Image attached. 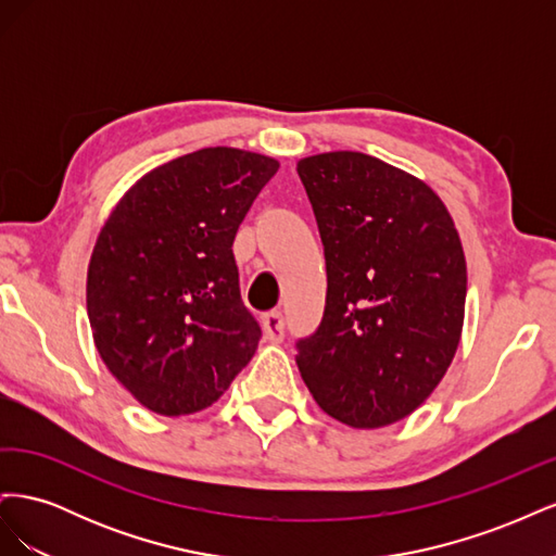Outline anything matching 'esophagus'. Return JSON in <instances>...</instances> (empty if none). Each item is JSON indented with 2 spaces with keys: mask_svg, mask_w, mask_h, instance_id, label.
I'll use <instances>...</instances> for the list:
<instances>
[{
  "mask_svg": "<svg viewBox=\"0 0 556 556\" xmlns=\"http://www.w3.org/2000/svg\"><path fill=\"white\" fill-rule=\"evenodd\" d=\"M262 329H264V336L266 341L271 343H280L282 336H285V323H282V315L278 311L274 313H266L264 319H262Z\"/></svg>",
  "mask_w": 556,
  "mask_h": 556,
  "instance_id": "34e87169",
  "label": "esophagus"
}]
</instances>
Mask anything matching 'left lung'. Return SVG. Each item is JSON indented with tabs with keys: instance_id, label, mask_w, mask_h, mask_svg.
I'll return each mask as SVG.
<instances>
[{
	"instance_id": "obj_1",
	"label": "left lung",
	"mask_w": 556,
	"mask_h": 556,
	"mask_svg": "<svg viewBox=\"0 0 556 556\" xmlns=\"http://www.w3.org/2000/svg\"><path fill=\"white\" fill-rule=\"evenodd\" d=\"M327 260L323 325L299 341L315 403L352 429L415 413L457 355L466 257L425 180L357 150L296 162Z\"/></svg>"
}]
</instances>
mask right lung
<instances>
[{
    "instance_id": "add662e5",
    "label": "right lung",
    "mask_w": 556,
    "mask_h": 556,
    "mask_svg": "<svg viewBox=\"0 0 556 556\" xmlns=\"http://www.w3.org/2000/svg\"><path fill=\"white\" fill-rule=\"evenodd\" d=\"M278 160L201 148L141 176L99 231L88 317L111 376L166 417L204 410L252 359L260 325L239 292L233 237Z\"/></svg>"
}]
</instances>
